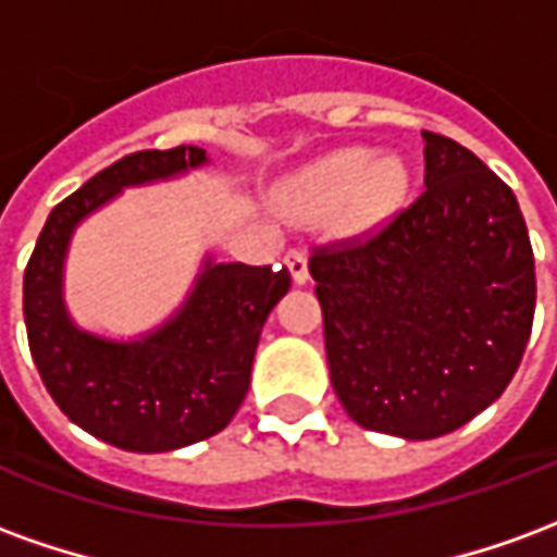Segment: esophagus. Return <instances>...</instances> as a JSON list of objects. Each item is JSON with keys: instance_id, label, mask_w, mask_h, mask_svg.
<instances>
[{"instance_id": "1", "label": "esophagus", "mask_w": 557, "mask_h": 557, "mask_svg": "<svg viewBox=\"0 0 557 557\" xmlns=\"http://www.w3.org/2000/svg\"><path fill=\"white\" fill-rule=\"evenodd\" d=\"M286 265H289L292 280H295L298 286H304V283L310 280V268H307V256H304L301 250H289V253H286Z\"/></svg>"}]
</instances>
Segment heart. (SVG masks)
Returning <instances> with one entry per match:
<instances>
[{"mask_svg": "<svg viewBox=\"0 0 557 557\" xmlns=\"http://www.w3.org/2000/svg\"><path fill=\"white\" fill-rule=\"evenodd\" d=\"M411 187L403 154H373L349 146L295 172L280 187V202L292 218L315 220L334 214L339 230L370 232L397 214Z\"/></svg>", "mask_w": 557, "mask_h": 557, "instance_id": "1", "label": "heart"}]
</instances>
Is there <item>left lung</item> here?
I'll use <instances>...</instances> for the list:
<instances>
[{
  "label": "left lung",
  "mask_w": 557,
  "mask_h": 557,
  "mask_svg": "<svg viewBox=\"0 0 557 557\" xmlns=\"http://www.w3.org/2000/svg\"><path fill=\"white\" fill-rule=\"evenodd\" d=\"M426 190L367 244L310 259L331 385L358 426L459 430L510 385L534 322V253L513 190L423 131Z\"/></svg>",
  "instance_id": "1"
}]
</instances>
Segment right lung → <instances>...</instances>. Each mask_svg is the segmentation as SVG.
Returning <instances> with one entry per match:
<instances>
[{"instance_id":"obj_1","label":"right lung","mask_w":557,"mask_h":557,"mask_svg":"<svg viewBox=\"0 0 557 557\" xmlns=\"http://www.w3.org/2000/svg\"><path fill=\"white\" fill-rule=\"evenodd\" d=\"M206 163V148L196 146L115 160L50 211L23 274L26 334L44 387L79 430L134 454L178 450L235 418L262 325L289 292V271L206 256L194 289L163 325L113 339L67 313V247L79 223L125 187L170 182Z\"/></svg>"}]
</instances>
